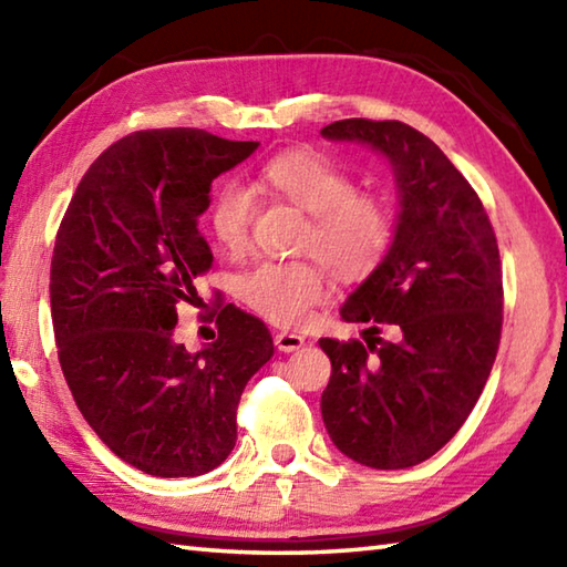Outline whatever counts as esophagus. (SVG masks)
<instances>
[{
	"mask_svg": "<svg viewBox=\"0 0 567 567\" xmlns=\"http://www.w3.org/2000/svg\"><path fill=\"white\" fill-rule=\"evenodd\" d=\"M305 344V338L297 332H277L275 334V348L280 352H292V350H300Z\"/></svg>",
	"mask_w": 567,
	"mask_h": 567,
	"instance_id": "obj_1",
	"label": "esophagus"
}]
</instances>
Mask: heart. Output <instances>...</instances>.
I'll use <instances>...</instances> for the list:
<instances>
[{"label": "heart", "instance_id": "heart-1", "mask_svg": "<svg viewBox=\"0 0 567 567\" xmlns=\"http://www.w3.org/2000/svg\"><path fill=\"white\" fill-rule=\"evenodd\" d=\"M272 195L310 215L302 249L318 255L340 280H362L385 260L395 237V209L380 192L358 189L352 172L312 150H292L267 162L260 175ZM219 249L239 255L249 243L252 197L245 187L223 185L207 215ZM328 280L315 257L260 260L239 275L237 292L275 324H300L322 302Z\"/></svg>", "mask_w": 567, "mask_h": 567}]
</instances>
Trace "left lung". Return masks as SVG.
Here are the masks:
<instances>
[{
	"mask_svg": "<svg viewBox=\"0 0 567 567\" xmlns=\"http://www.w3.org/2000/svg\"><path fill=\"white\" fill-rule=\"evenodd\" d=\"M320 132L380 150L402 203L388 257L342 307L368 324L364 342L320 340L332 362L322 420L354 463L412 467L455 437L491 378L503 330L495 229L470 182L410 124L340 120Z\"/></svg>",
	"mask_w": 567,
	"mask_h": 567,
	"instance_id": "left-lung-1",
	"label": "left lung"
}]
</instances>
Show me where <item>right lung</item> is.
<instances>
[{
	"label": "right lung",
	"instance_id": "obj_1",
	"mask_svg": "<svg viewBox=\"0 0 567 567\" xmlns=\"http://www.w3.org/2000/svg\"><path fill=\"white\" fill-rule=\"evenodd\" d=\"M257 150L192 127L145 130L92 162L56 229L50 300L56 358L76 408L124 463L197 477L237 440L243 390L275 344L217 297V340L187 352L177 305L197 300L213 252L199 235L209 187Z\"/></svg>",
	"mask_w": 567,
	"mask_h": 567
}]
</instances>
